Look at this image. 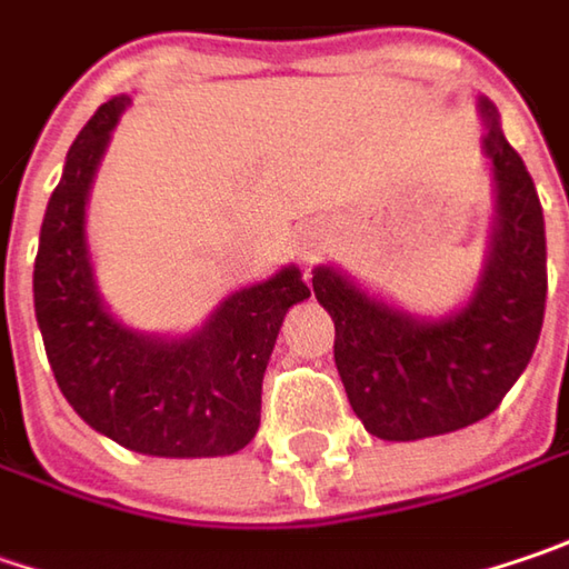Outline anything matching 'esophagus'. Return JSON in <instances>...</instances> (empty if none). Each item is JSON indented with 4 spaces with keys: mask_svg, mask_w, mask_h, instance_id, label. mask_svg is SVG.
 Returning a JSON list of instances; mask_svg holds the SVG:
<instances>
[{
    "mask_svg": "<svg viewBox=\"0 0 569 569\" xmlns=\"http://www.w3.org/2000/svg\"><path fill=\"white\" fill-rule=\"evenodd\" d=\"M317 252H320V237H317V233H310L307 240L300 242V256L310 262V259H317Z\"/></svg>",
    "mask_w": 569,
    "mask_h": 569,
    "instance_id": "1",
    "label": "esophagus"
}]
</instances>
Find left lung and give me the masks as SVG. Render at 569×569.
Returning <instances> with one entry per match:
<instances>
[{
  "mask_svg": "<svg viewBox=\"0 0 569 569\" xmlns=\"http://www.w3.org/2000/svg\"><path fill=\"white\" fill-rule=\"evenodd\" d=\"M493 176L483 269L448 317H419L352 274L317 266L313 295L336 323V368L371 436L416 441L458 432L497 410L538 346L548 298L545 213L490 99H477Z\"/></svg>",
  "mask_w": 569,
  "mask_h": 569,
  "instance_id": "left-lung-1",
  "label": "left lung"
}]
</instances>
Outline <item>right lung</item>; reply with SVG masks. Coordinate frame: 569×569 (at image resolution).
<instances>
[{"label": "right lung", "mask_w": 569, "mask_h": 569, "mask_svg": "<svg viewBox=\"0 0 569 569\" xmlns=\"http://www.w3.org/2000/svg\"><path fill=\"white\" fill-rule=\"evenodd\" d=\"M130 96L104 101L72 140L34 259V317L67 403L96 432L153 458H220L259 429L262 378L284 313L310 298L298 266L227 295L182 336L140 332L101 300L86 204Z\"/></svg>", "instance_id": "right-lung-1"}]
</instances>
